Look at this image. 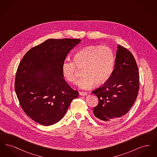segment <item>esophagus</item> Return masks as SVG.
Here are the masks:
<instances>
[{
    "label": "esophagus",
    "instance_id": "34e87169",
    "mask_svg": "<svg viewBox=\"0 0 157 157\" xmlns=\"http://www.w3.org/2000/svg\"><path fill=\"white\" fill-rule=\"evenodd\" d=\"M79 95L81 96H86L87 95V93L85 92H79Z\"/></svg>",
    "mask_w": 157,
    "mask_h": 157
}]
</instances>
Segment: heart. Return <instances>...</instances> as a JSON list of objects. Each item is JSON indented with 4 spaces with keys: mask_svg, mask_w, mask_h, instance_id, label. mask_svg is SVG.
<instances>
[{
    "mask_svg": "<svg viewBox=\"0 0 157 157\" xmlns=\"http://www.w3.org/2000/svg\"><path fill=\"white\" fill-rule=\"evenodd\" d=\"M115 55L106 46H89L76 53L74 61L66 59L62 64V72L69 82L77 79V66L83 67L84 75L78 80V85L82 90H89L96 83L101 85L107 82L115 66Z\"/></svg>",
    "mask_w": 157,
    "mask_h": 157,
    "instance_id": "obj_1",
    "label": "heart"
}]
</instances>
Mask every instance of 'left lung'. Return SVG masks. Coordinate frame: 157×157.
<instances>
[{"instance_id":"1","label":"left lung","mask_w":157,"mask_h":157,"mask_svg":"<svg viewBox=\"0 0 157 157\" xmlns=\"http://www.w3.org/2000/svg\"><path fill=\"white\" fill-rule=\"evenodd\" d=\"M115 66L108 81L92 93L98 98L94 115L105 124L121 120L134 104L139 90V72L132 54L117 46Z\"/></svg>"}]
</instances>
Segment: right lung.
Listing matches in <instances>:
<instances>
[{
	"label": "right lung",
	"instance_id": "1",
	"mask_svg": "<svg viewBox=\"0 0 157 157\" xmlns=\"http://www.w3.org/2000/svg\"><path fill=\"white\" fill-rule=\"evenodd\" d=\"M78 39H49L26 53L21 61L15 89L20 105L32 120L52 125L65 116L78 97L63 79L62 64Z\"/></svg>",
	"mask_w": 157,
	"mask_h": 157
}]
</instances>
